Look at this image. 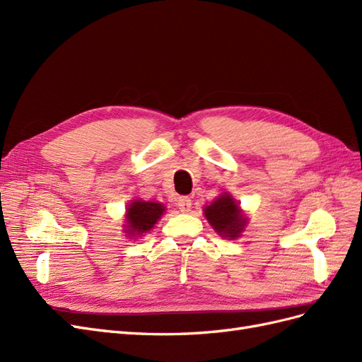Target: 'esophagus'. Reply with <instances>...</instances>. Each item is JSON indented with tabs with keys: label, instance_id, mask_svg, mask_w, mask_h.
Segmentation results:
<instances>
[{
	"label": "esophagus",
	"instance_id": "34e87169",
	"mask_svg": "<svg viewBox=\"0 0 362 362\" xmlns=\"http://www.w3.org/2000/svg\"><path fill=\"white\" fill-rule=\"evenodd\" d=\"M177 206L180 208V211L187 213L192 208V199L187 198V196H181V198H178V201H177Z\"/></svg>",
	"mask_w": 362,
	"mask_h": 362
}]
</instances>
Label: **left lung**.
I'll return each mask as SVG.
<instances>
[{
	"mask_svg": "<svg viewBox=\"0 0 362 362\" xmlns=\"http://www.w3.org/2000/svg\"><path fill=\"white\" fill-rule=\"evenodd\" d=\"M204 214L214 231L229 240L240 237L247 222L246 216L240 210L238 202H235L229 193H222L216 201L206 205Z\"/></svg>",
	"mask_w": 362,
	"mask_h": 362,
	"instance_id": "left-lung-1",
	"label": "left lung"
}]
</instances>
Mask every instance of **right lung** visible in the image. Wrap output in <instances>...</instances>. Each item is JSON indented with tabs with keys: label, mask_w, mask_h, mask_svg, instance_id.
<instances>
[{
	"label": "right lung",
	"mask_w": 362,
	"mask_h": 362,
	"mask_svg": "<svg viewBox=\"0 0 362 362\" xmlns=\"http://www.w3.org/2000/svg\"><path fill=\"white\" fill-rule=\"evenodd\" d=\"M166 206L160 202H146L141 199H134L127 206L125 233L128 237H139L151 231L157 223Z\"/></svg>",
	"instance_id": "right-lung-1"
}]
</instances>
